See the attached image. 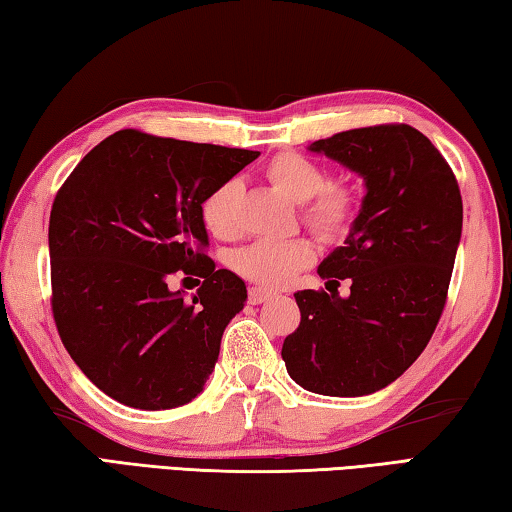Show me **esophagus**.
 Masks as SVG:
<instances>
[{
  "label": "esophagus",
  "mask_w": 512,
  "mask_h": 512,
  "mask_svg": "<svg viewBox=\"0 0 512 512\" xmlns=\"http://www.w3.org/2000/svg\"><path fill=\"white\" fill-rule=\"evenodd\" d=\"M268 298H273L271 291H266L262 287H250L248 289V302H250V305H262V302H266Z\"/></svg>",
  "instance_id": "1"
}]
</instances>
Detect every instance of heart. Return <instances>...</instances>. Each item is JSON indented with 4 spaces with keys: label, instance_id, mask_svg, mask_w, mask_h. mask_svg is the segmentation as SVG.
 <instances>
[{
    "label": "heart",
    "instance_id": "obj_1",
    "mask_svg": "<svg viewBox=\"0 0 512 512\" xmlns=\"http://www.w3.org/2000/svg\"><path fill=\"white\" fill-rule=\"evenodd\" d=\"M266 178L293 201L302 203L300 216L307 228L323 241H339L357 221L363 194L357 183L329 180L323 164L298 151H280L266 162ZM237 180H223L201 203L203 225L216 239H232L239 232ZM316 259L307 239H257L232 250L228 266L248 282L262 287H284L296 280Z\"/></svg>",
    "mask_w": 512,
    "mask_h": 512
}]
</instances>
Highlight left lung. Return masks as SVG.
I'll list each match as a JSON object with an SVG mask.
<instances>
[{
  "instance_id": "8db88e82",
  "label": "left lung",
  "mask_w": 512,
  "mask_h": 512,
  "mask_svg": "<svg viewBox=\"0 0 512 512\" xmlns=\"http://www.w3.org/2000/svg\"><path fill=\"white\" fill-rule=\"evenodd\" d=\"M366 180L345 246L318 268L329 289L293 293L300 325L284 339L291 379L311 393L359 397L395 381L427 348L452 280L463 201L452 167L409 124H377L311 144ZM341 279L351 298L341 299Z\"/></svg>"
}]
</instances>
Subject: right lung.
<instances>
[{"instance_id":"right-lung-1","label":"right lung","mask_w":512,"mask_h":512,"mask_svg":"<svg viewBox=\"0 0 512 512\" xmlns=\"http://www.w3.org/2000/svg\"><path fill=\"white\" fill-rule=\"evenodd\" d=\"M257 155L124 128L60 185L51 314L69 357L112 400L162 411L203 391L246 284L203 253L201 203ZM178 272L204 277L192 303L168 291Z\"/></svg>"}]
</instances>
